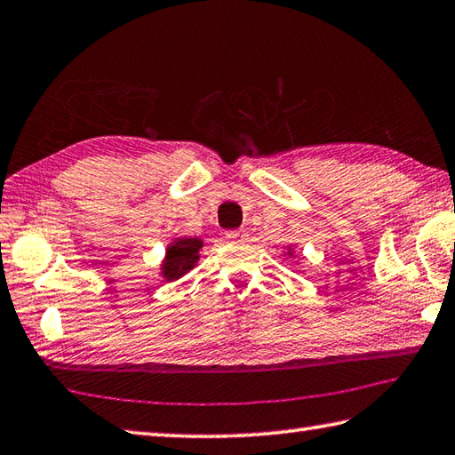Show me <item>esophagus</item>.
I'll list each match as a JSON object with an SVG mask.
<instances>
[{
	"mask_svg": "<svg viewBox=\"0 0 455 455\" xmlns=\"http://www.w3.org/2000/svg\"><path fill=\"white\" fill-rule=\"evenodd\" d=\"M246 235L244 230H228L227 233V240H230V243H235V240H243Z\"/></svg>",
	"mask_w": 455,
	"mask_h": 455,
	"instance_id": "esophagus-1",
	"label": "esophagus"
}]
</instances>
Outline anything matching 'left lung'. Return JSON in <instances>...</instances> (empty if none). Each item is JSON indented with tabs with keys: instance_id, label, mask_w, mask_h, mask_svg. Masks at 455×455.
I'll return each instance as SVG.
<instances>
[{
	"instance_id": "8db88e82",
	"label": "left lung",
	"mask_w": 455,
	"mask_h": 455,
	"mask_svg": "<svg viewBox=\"0 0 455 455\" xmlns=\"http://www.w3.org/2000/svg\"><path fill=\"white\" fill-rule=\"evenodd\" d=\"M283 256H288V258H291V260L293 262H301V260H298V252H296V248H293L291 244L290 246H286V248H283Z\"/></svg>"
}]
</instances>
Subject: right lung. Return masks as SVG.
Returning <instances> with one entry per match:
<instances>
[{
	"instance_id": "obj_1",
	"label": "right lung",
	"mask_w": 455,
	"mask_h": 455,
	"mask_svg": "<svg viewBox=\"0 0 455 455\" xmlns=\"http://www.w3.org/2000/svg\"><path fill=\"white\" fill-rule=\"evenodd\" d=\"M203 238L199 236H177L165 246L164 260L159 262V275L164 282H175L183 278L187 272H191L197 266L201 251H203Z\"/></svg>"
}]
</instances>
